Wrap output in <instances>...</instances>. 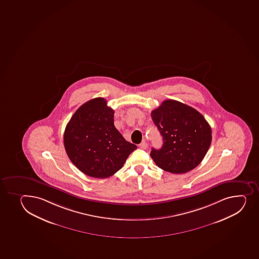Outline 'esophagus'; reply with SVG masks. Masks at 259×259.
Instances as JSON below:
<instances>
[{"label": "esophagus", "mask_w": 259, "mask_h": 259, "mask_svg": "<svg viewBox=\"0 0 259 259\" xmlns=\"http://www.w3.org/2000/svg\"><path fill=\"white\" fill-rule=\"evenodd\" d=\"M139 148L142 150H146L148 148V144L145 141L142 142L141 144H139Z\"/></svg>", "instance_id": "obj_1"}]
</instances>
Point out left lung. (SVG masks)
Instances as JSON below:
<instances>
[{"label": "left lung", "instance_id": "1", "mask_svg": "<svg viewBox=\"0 0 259 259\" xmlns=\"http://www.w3.org/2000/svg\"><path fill=\"white\" fill-rule=\"evenodd\" d=\"M151 117L163 138L160 150L152 148L155 164L171 174H185L196 167L211 143L210 125L200 112L181 102L168 99L154 109Z\"/></svg>", "mask_w": 259, "mask_h": 259}]
</instances>
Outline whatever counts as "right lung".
Here are the masks:
<instances>
[{"label": "right lung", "instance_id": "obj_1", "mask_svg": "<svg viewBox=\"0 0 259 259\" xmlns=\"http://www.w3.org/2000/svg\"><path fill=\"white\" fill-rule=\"evenodd\" d=\"M114 113L105 99L96 98L82 104L67 124L65 151L71 162L88 176H112L137 149L115 128Z\"/></svg>", "mask_w": 259, "mask_h": 259}]
</instances>
